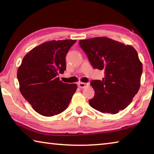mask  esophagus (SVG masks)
I'll return each instance as SVG.
<instances>
[{
	"mask_svg": "<svg viewBox=\"0 0 154 154\" xmlns=\"http://www.w3.org/2000/svg\"><path fill=\"white\" fill-rule=\"evenodd\" d=\"M88 85H89L88 83H83V82H79V83H78V86H79L80 88H84L86 86H88Z\"/></svg>",
	"mask_w": 154,
	"mask_h": 154,
	"instance_id": "obj_1",
	"label": "esophagus"
}]
</instances>
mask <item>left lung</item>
<instances>
[{"label": "left lung", "mask_w": 154, "mask_h": 154, "mask_svg": "<svg viewBox=\"0 0 154 154\" xmlns=\"http://www.w3.org/2000/svg\"><path fill=\"white\" fill-rule=\"evenodd\" d=\"M79 45L94 69L105 70L102 81L90 83L95 92L90 106L111 114L124 110L140 85L143 64L136 49L105 36L80 40Z\"/></svg>", "instance_id": "8db88e82"}]
</instances>
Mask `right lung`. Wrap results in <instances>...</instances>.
Returning a JSON list of instances; mask_svg holds the SVG:
<instances>
[{
  "instance_id": "right-lung-1",
  "label": "right lung",
  "mask_w": 154,
  "mask_h": 154,
  "mask_svg": "<svg viewBox=\"0 0 154 154\" xmlns=\"http://www.w3.org/2000/svg\"><path fill=\"white\" fill-rule=\"evenodd\" d=\"M76 40L50 41L28 52L17 69L20 91L41 116H54L69 106L77 85L63 83L59 73L66 70V55Z\"/></svg>"
}]
</instances>
